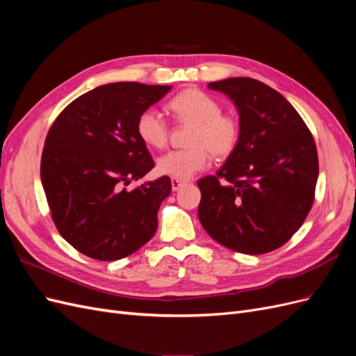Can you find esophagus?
<instances>
[{"label":"esophagus","instance_id":"esophagus-1","mask_svg":"<svg viewBox=\"0 0 356 356\" xmlns=\"http://www.w3.org/2000/svg\"><path fill=\"white\" fill-rule=\"evenodd\" d=\"M186 182L181 181V179H177V178H172V190L174 191H178L181 187H184Z\"/></svg>","mask_w":356,"mask_h":356}]
</instances>
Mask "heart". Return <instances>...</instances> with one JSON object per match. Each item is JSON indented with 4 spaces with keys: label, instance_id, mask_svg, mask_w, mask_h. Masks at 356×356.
Here are the masks:
<instances>
[{
    "label": "heart",
    "instance_id": "heart-1",
    "mask_svg": "<svg viewBox=\"0 0 356 356\" xmlns=\"http://www.w3.org/2000/svg\"><path fill=\"white\" fill-rule=\"evenodd\" d=\"M169 110L177 120L193 124L187 149L169 152L157 160L161 175L190 179L207 168L209 153L224 157L233 152L239 139V126L230 115L221 114L220 104L209 95L196 89L181 92L169 102ZM139 138L152 148H163L168 143L169 127L157 110L148 108L136 122Z\"/></svg>",
    "mask_w": 356,
    "mask_h": 356
}]
</instances>
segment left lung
Returning <instances> with one entry per match:
<instances>
[{
  "instance_id": "1",
  "label": "left lung",
  "mask_w": 356,
  "mask_h": 356,
  "mask_svg": "<svg viewBox=\"0 0 356 356\" xmlns=\"http://www.w3.org/2000/svg\"><path fill=\"white\" fill-rule=\"evenodd\" d=\"M208 88L234 104L239 139L217 177L197 181L199 220L213 241L236 252L277 250L314 203L319 174L314 136L294 106L261 81L233 77Z\"/></svg>"
}]
</instances>
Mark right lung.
I'll use <instances>...</instances> for the list:
<instances>
[{
	"label": "right lung",
	"mask_w": 356,
	"mask_h": 356,
	"mask_svg": "<svg viewBox=\"0 0 356 356\" xmlns=\"http://www.w3.org/2000/svg\"><path fill=\"white\" fill-rule=\"evenodd\" d=\"M172 86L120 81L72 101L50 127L41 156V184L62 238L95 260L115 261L153 238L170 179L127 191L154 168L136 132L141 113Z\"/></svg>",
	"instance_id": "right-lung-1"
}]
</instances>
